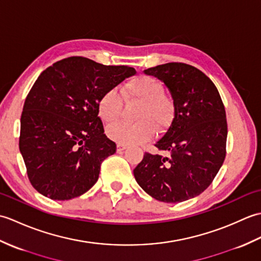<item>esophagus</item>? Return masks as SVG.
<instances>
[{"label": "esophagus", "instance_id": "34e87169", "mask_svg": "<svg viewBox=\"0 0 261 261\" xmlns=\"http://www.w3.org/2000/svg\"><path fill=\"white\" fill-rule=\"evenodd\" d=\"M127 148L126 145H123V143H118V151H122V150H125Z\"/></svg>", "mask_w": 261, "mask_h": 261}]
</instances>
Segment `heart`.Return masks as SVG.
I'll return each mask as SVG.
<instances>
[{
    "label": "heart",
    "mask_w": 261,
    "mask_h": 261,
    "mask_svg": "<svg viewBox=\"0 0 261 261\" xmlns=\"http://www.w3.org/2000/svg\"><path fill=\"white\" fill-rule=\"evenodd\" d=\"M122 96L126 101L141 103L137 114L136 124L116 122L108 126L107 135L119 143L136 145L150 140L158 130L167 127L175 115L174 99L165 94L163 83L152 76L141 75L135 77L122 87ZM98 114L108 123L120 118L122 98L115 88L105 92L97 104Z\"/></svg>",
    "instance_id": "obj_1"
}]
</instances>
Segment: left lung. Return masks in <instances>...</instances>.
<instances>
[{"instance_id": "obj_1", "label": "left lung", "mask_w": 261, "mask_h": 261, "mask_svg": "<svg viewBox=\"0 0 261 261\" xmlns=\"http://www.w3.org/2000/svg\"><path fill=\"white\" fill-rule=\"evenodd\" d=\"M143 71L167 86L175 115L154 145L170 156L146 152L134 170L135 178L160 202H184L206 190L224 162L228 136L224 105L213 82L191 65L168 63Z\"/></svg>"}]
</instances>
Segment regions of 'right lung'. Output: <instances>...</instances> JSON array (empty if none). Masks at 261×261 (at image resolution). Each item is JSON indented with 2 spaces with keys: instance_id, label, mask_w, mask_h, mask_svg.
Wrapping results in <instances>:
<instances>
[{
  "instance_id": "obj_1",
  "label": "right lung",
  "mask_w": 261,
  "mask_h": 261,
  "mask_svg": "<svg viewBox=\"0 0 261 261\" xmlns=\"http://www.w3.org/2000/svg\"><path fill=\"white\" fill-rule=\"evenodd\" d=\"M136 73L127 66L69 57L38 77L23 105L19 148L39 193L67 201L95 184L102 162L116 150L104 135L98 101Z\"/></svg>"
}]
</instances>
